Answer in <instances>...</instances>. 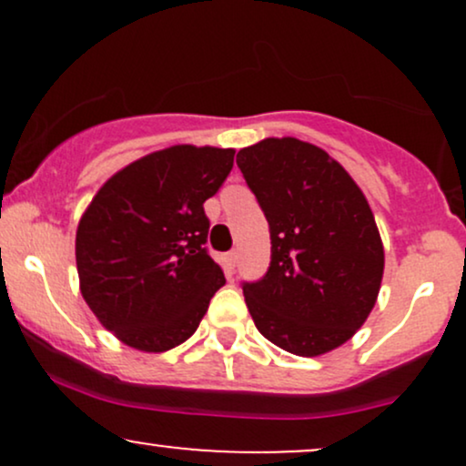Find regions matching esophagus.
Instances as JSON below:
<instances>
[{"label": "esophagus", "mask_w": 466, "mask_h": 466, "mask_svg": "<svg viewBox=\"0 0 466 466\" xmlns=\"http://www.w3.org/2000/svg\"><path fill=\"white\" fill-rule=\"evenodd\" d=\"M226 260H228V267H229V269H234V267H237V260H238V251H237V249L228 251Z\"/></svg>", "instance_id": "34e87169"}]
</instances>
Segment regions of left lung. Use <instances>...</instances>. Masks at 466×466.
I'll list each match as a JSON object with an SVG mask.
<instances>
[{
	"label": "left lung",
	"mask_w": 466,
	"mask_h": 466,
	"mask_svg": "<svg viewBox=\"0 0 466 466\" xmlns=\"http://www.w3.org/2000/svg\"><path fill=\"white\" fill-rule=\"evenodd\" d=\"M237 164L271 234L269 269L243 285L256 329L291 355L339 349L370 315L386 265L366 195L298 137H265L240 148Z\"/></svg>",
	"instance_id": "1"
}]
</instances>
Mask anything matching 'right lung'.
<instances>
[{
	"label": "right lung",
	"mask_w": 466,
	"mask_h": 466,
	"mask_svg": "<svg viewBox=\"0 0 466 466\" xmlns=\"http://www.w3.org/2000/svg\"><path fill=\"white\" fill-rule=\"evenodd\" d=\"M234 148L175 144L100 186L76 229L80 293L122 344L164 352L195 333L226 285L206 248L203 203L232 170Z\"/></svg>",
	"instance_id": "obj_1"
}]
</instances>
